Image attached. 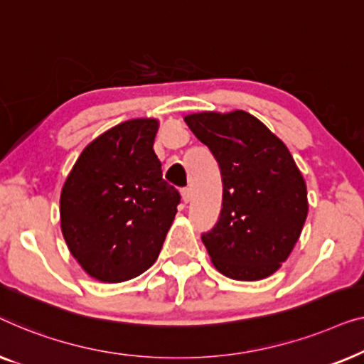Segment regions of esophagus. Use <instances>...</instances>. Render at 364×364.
I'll return each mask as SVG.
<instances>
[{
    "instance_id": "34e87169",
    "label": "esophagus",
    "mask_w": 364,
    "mask_h": 364,
    "mask_svg": "<svg viewBox=\"0 0 364 364\" xmlns=\"http://www.w3.org/2000/svg\"><path fill=\"white\" fill-rule=\"evenodd\" d=\"M181 196H183L184 203L191 201V188H183L181 189Z\"/></svg>"
}]
</instances>
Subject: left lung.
<instances>
[{
    "mask_svg": "<svg viewBox=\"0 0 364 364\" xmlns=\"http://www.w3.org/2000/svg\"><path fill=\"white\" fill-rule=\"evenodd\" d=\"M184 122L221 170V213L201 235L214 267L234 280L269 277L290 255L309 213L289 148L244 110L203 112Z\"/></svg>",
    "mask_w": 364,
    "mask_h": 364,
    "instance_id": "left-lung-1",
    "label": "left lung"
}]
</instances>
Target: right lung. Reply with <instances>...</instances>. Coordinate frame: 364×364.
Segmentation results:
<instances>
[{
  "label": "right lung",
  "instance_id": "right-lung-1",
  "mask_svg": "<svg viewBox=\"0 0 364 364\" xmlns=\"http://www.w3.org/2000/svg\"><path fill=\"white\" fill-rule=\"evenodd\" d=\"M158 122L136 119L95 138L75 161L60 193V228L90 277L125 282L150 269L181 201L163 180Z\"/></svg>",
  "mask_w": 364,
  "mask_h": 364
}]
</instances>
